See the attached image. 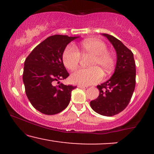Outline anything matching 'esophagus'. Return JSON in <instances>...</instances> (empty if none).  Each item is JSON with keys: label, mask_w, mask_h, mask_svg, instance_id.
I'll return each instance as SVG.
<instances>
[{"label": "esophagus", "mask_w": 154, "mask_h": 154, "mask_svg": "<svg viewBox=\"0 0 154 154\" xmlns=\"http://www.w3.org/2000/svg\"><path fill=\"white\" fill-rule=\"evenodd\" d=\"M77 87L79 88H82V89H86V88H88V86H85V85H79Z\"/></svg>", "instance_id": "esophagus-1"}]
</instances>
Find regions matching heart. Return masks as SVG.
I'll return each mask as SVG.
<instances>
[{
  "instance_id": "1",
  "label": "heart",
  "mask_w": 154,
  "mask_h": 154,
  "mask_svg": "<svg viewBox=\"0 0 154 154\" xmlns=\"http://www.w3.org/2000/svg\"><path fill=\"white\" fill-rule=\"evenodd\" d=\"M83 55L91 56L88 66L91 68L81 69L71 76L72 82L82 85L95 84L103 78V73L108 75L115 65V59L107 51L106 43L98 39H88L80 44ZM80 54L75 45L70 44L66 47L62 54V61L65 67L74 71L79 66Z\"/></svg>"
}]
</instances>
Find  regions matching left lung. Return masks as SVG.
Returning a JSON list of instances; mask_svg holds the SVG:
<instances>
[{
    "mask_svg": "<svg viewBox=\"0 0 154 154\" xmlns=\"http://www.w3.org/2000/svg\"><path fill=\"white\" fill-rule=\"evenodd\" d=\"M103 35L115 48L117 61L114 75L106 82L97 86L99 95L90 103L98 114L112 116L122 111L131 100L135 87V62L132 51L119 40L112 35Z\"/></svg>",
    "mask_w": 154,
    "mask_h": 154,
    "instance_id": "1",
    "label": "left lung"
}]
</instances>
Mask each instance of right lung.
<instances>
[{"mask_svg":"<svg viewBox=\"0 0 154 154\" xmlns=\"http://www.w3.org/2000/svg\"><path fill=\"white\" fill-rule=\"evenodd\" d=\"M78 37L55 35L33 49L24 61L23 82L26 95L35 109L47 115L62 111L69 105L77 87L55 82L69 77L62 54L66 45Z\"/></svg>","mask_w":154,"mask_h":154,"instance_id":"add662e5","label":"right lung"}]
</instances>
